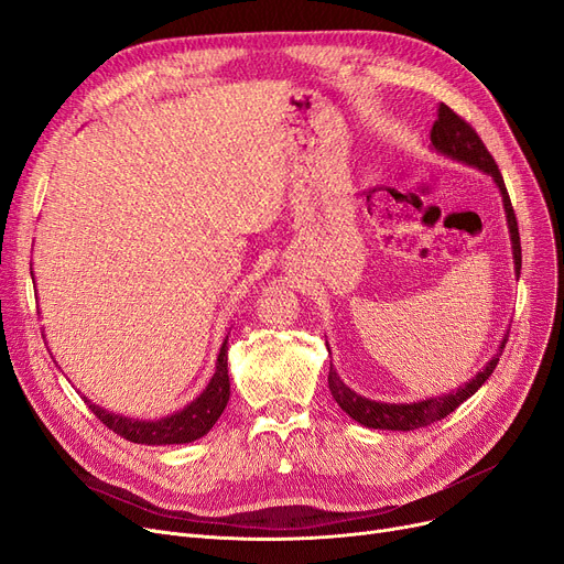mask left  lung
<instances>
[{"label": "left lung", "instance_id": "1", "mask_svg": "<svg viewBox=\"0 0 564 564\" xmlns=\"http://www.w3.org/2000/svg\"><path fill=\"white\" fill-rule=\"evenodd\" d=\"M430 141H432V151H436L440 155H446L455 162L474 166V170L488 174L495 185L499 195H502V204H505V214H507V225H509V237H511V253H513V267H516V279L520 276V237H518V223H516V214H513V206L507 193V185L502 174H499L497 164L492 160V155L488 153V149L484 145L481 137L474 132L471 124L467 120H463L457 116L453 109H448L446 104H440V118L434 120L432 124V132H430ZM507 337H502L499 341V348L495 356L486 362V367L471 377L465 386H460L453 392L446 394H436V398H425L419 402H404V404H394V402H377V400H369L358 394L356 390H350L335 369V365L329 362V392L332 398L337 400V404L350 415L352 421L371 427V430H419L425 425H432L436 421L446 419L451 411H455L460 406L465 400H469L471 394L481 388L490 373L495 371L499 356H502V350L507 346Z\"/></svg>", "mask_w": 564, "mask_h": 564}]
</instances>
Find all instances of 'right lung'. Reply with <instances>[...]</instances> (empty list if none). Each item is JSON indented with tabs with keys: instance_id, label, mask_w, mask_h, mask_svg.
<instances>
[{
	"instance_id": "add662e5",
	"label": "right lung",
	"mask_w": 564,
	"mask_h": 564,
	"mask_svg": "<svg viewBox=\"0 0 564 564\" xmlns=\"http://www.w3.org/2000/svg\"><path fill=\"white\" fill-rule=\"evenodd\" d=\"M97 419L120 434L122 440H128L132 444H145V446H170V444H191L199 436H204L208 430L216 425L220 419V413L227 406L229 400V377H227V337L220 346L218 360H216V371L212 381L206 383V388L197 394V398L183 406L181 411H174L164 419L158 421H139V419H128V415L111 413L107 409H101L93 404L88 398H83Z\"/></svg>"
}]
</instances>
